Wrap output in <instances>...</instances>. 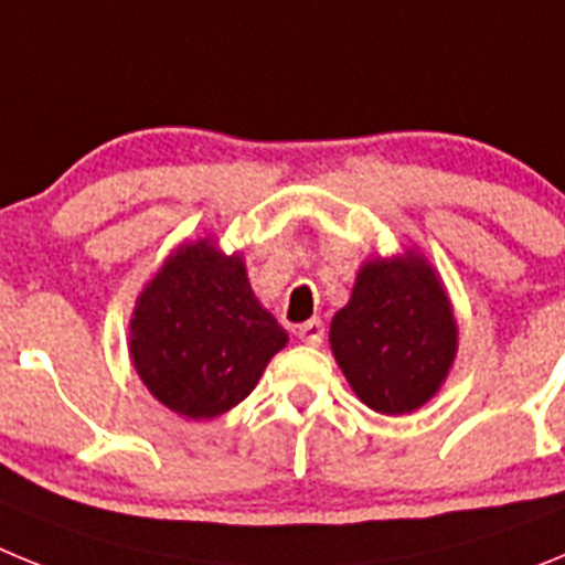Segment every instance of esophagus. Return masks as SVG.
<instances>
[{"instance_id":"34e87169","label":"esophagus","mask_w":565,"mask_h":565,"mask_svg":"<svg viewBox=\"0 0 565 565\" xmlns=\"http://www.w3.org/2000/svg\"><path fill=\"white\" fill-rule=\"evenodd\" d=\"M297 339L302 344H308V348H317V344H322V339H326V326H322L319 319H311V322L297 328Z\"/></svg>"}]
</instances>
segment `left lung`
Here are the masks:
<instances>
[{"label": "left lung", "mask_w": 565, "mask_h": 565, "mask_svg": "<svg viewBox=\"0 0 565 565\" xmlns=\"http://www.w3.org/2000/svg\"><path fill=\"white\" fill-rule=\"evenodd\" d=\"M328 339L353 393L371 411L404 416L430 402L450 376L458 322L430 259L404 248L364 259Z\"/></svg>", "instance_id": "left-lung-1"}]
</instances>
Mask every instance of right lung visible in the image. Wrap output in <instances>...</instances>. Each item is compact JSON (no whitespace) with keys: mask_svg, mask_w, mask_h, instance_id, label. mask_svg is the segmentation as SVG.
Segmentation results:
<instances>
[{"mask_svg":"<svg viewBox=\"0 0 565 565\" xmlns=\"http://www.w3.org/2000/svg\"><path fill=\"white\" fill-rule=\"evenodd\" d=\"M129 359L163 407L209 422L237 407L288 344L252 291L243 254L186 239L147 279L129 317Z\"/></svg>","mask_w":565,"mask_h":565,"instance_id":"1","label":"right lung"}]
</instances>
